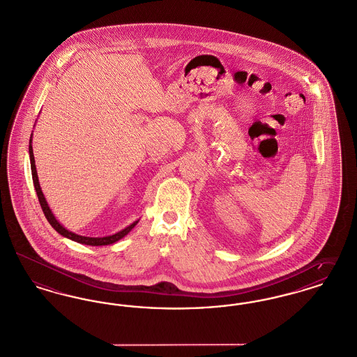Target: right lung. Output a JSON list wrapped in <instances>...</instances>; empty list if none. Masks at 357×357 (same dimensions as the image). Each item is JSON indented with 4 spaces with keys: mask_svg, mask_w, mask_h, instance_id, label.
Wrapping results in <instances>:
<instances>
[{
    "mask_svg": "<svg viewBox=\"0 0 357 357\" xmlns=\"http://www.w3.org/2000/svg\"><path fill=\"white\" fill-rule=\"evenodd\" d=\"M31 142H32V137H31V139H29V158H31L32 178H33L35 190H36V193H38V203H40V206H41V209H43V212H44V215H45V218H47V220L50 222V225H52L60 235H63V236H66V238H68V239H71V241H74V242H77V243L87 244V245H107V244H113L115 243V242H118L119 239H122L125 235H128V234L132 231V228H134V225L138 223V220H137V222H134V223H132L129 227L123 228L122 231H119V232H116V234H114V235H110V236H103V238L82 236V235H76L74 232L68 231L67 228H64L63 225L57 222L56 218L54 216L51 208L48 206V203H47L45 197H44V195H43V192H41L40 183H38V170H36V165H35V155H33V149H32Z\"/></svg>",
    "mask_w": 357,
    "mask_h": 357,
    "instance_id": "add662e5",
    "label": "right lung"
}]
</instances>
